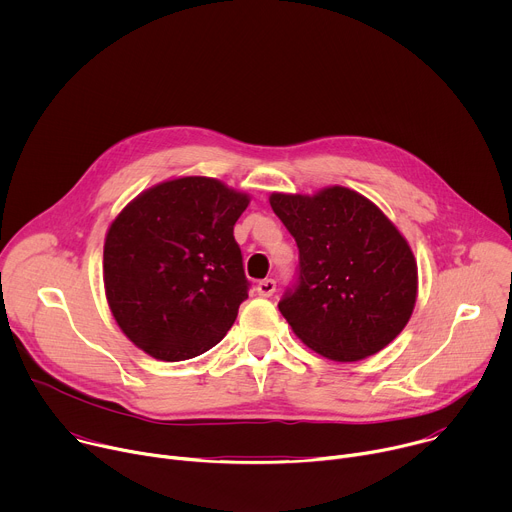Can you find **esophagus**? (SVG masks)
<instances>
[{"label":"esophagus","mask_w":512,"mask_h":512,"mask_svg":"<svg viewBox=\"0 0 512 512\" xmlns=\"http://www.w3.org/2000/svg\"><path fill=\"white\" fill-rule=\"evenodd\" d=\"M255 289H257V294L261 298H271L275 294V281L273 279H263V281L257 283Z\"/></svg>","instance_id":"34e87169"}]
</instances>
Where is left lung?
Returning a JSON list of instances; mask_svg holds the SVG:
<instances>
[{
    "instance_id": "left-lung-1",
    "label": "left lung",
    "mask_w": 512,
    "mask_h": 512,
    "mask_svg": "<svg viewBox=\"0 0 512 512\" xmlns=\"http://www.w3.org/2000/svg\"><path fill=\"white\" fill-rule=\"evenodd\" d=\"M269 204L300 249V281L279 312L314 352L336 362L377 354L407 326L417 261L391 218L344 186L271 192Z\"/></svg>"
}]
</instances>
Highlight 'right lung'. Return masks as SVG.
<instances>
[{"instance_id":"obj_1","label":"right lung","mask_w":512,"mask_h":512,"mask_svg":"<svg viewBox=\"0 0 512 512\" xmlns=\"http://www.w3.org/2000/svg\"><path fill=\"white\" fill-rule=\"evenodd\" d=\"M251 196L208 176L137 194L113 218L103 283L119 330L145 354L194 358L233 326L247 279L233 227Z\"/></svg>"}]
</instances>
